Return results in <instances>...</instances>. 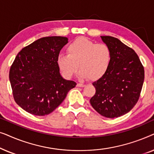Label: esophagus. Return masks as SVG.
<instances>
[{"label":"esophagus","instance_id":"esophagus-1","mask_svg":"<svg viewBox=\"0 0 154 154\" xmlns=\"http://www.w3.org/2000/svg\"><path fill=\"white\" fill-rule=\"evenodd\" d=\"M77 86L78 87H84V86H85V84H83V83H79L77 84Z\"/></svg>","mask_w":154,"mask_h":154}]
</instances>
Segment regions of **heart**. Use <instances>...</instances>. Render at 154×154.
Listing matches in <instances>:
<instances>
[{
    "mask_svg": "<svg viewBox=\"0 0 154 154\" xmlns=\"http://www.w3.org/2000/svg\"><path fill=\"white\" fill-rule=\"evenodd\" d=\"M66 52L67 54H59L57 64L67 79L77 72L79 66L80 76L96 81L106 74L112 60L111 51L106 44H96L84 37L71 42Z\"/></svg>",
    "mask_w": 154,
    "mask_h": 154,
    "instance_id": "1",
    "label": "heart"
}]
</instances>
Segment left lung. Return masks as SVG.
I'll return each mask as SVG.
<instances>
[{"label":"left lung","instance_id":"1","mask_svg":"<svg viewBox=\"0 0 154 154\" xmlns=\"http://www.w3.org/2000/svg\"><path fill=\"white\" fill-rule=\"evenodd\" d=\"M101 38L110 48L112 60L106 74L92 83L96 92L90 102L100 114L113 119L135 106L144 83V69L133 49L116 38Z\"/></svg>","mask_w":154,"mask_h":154}]
</instances>
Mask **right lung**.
I'll return each instance as SVG.
<instances>
[{"instance_id":"1","label":"right lung","mask_w":154,"mask_h":154,"mask_svg":"<svg viewBox=\"0 0 154 154\" xmlns=\"http://www.w3.org/2000/svg\"><path fill=\"white\" fill-rule=\"evenodd\" d=\"M67 43L66 37L41 38L16 56L10 69V82L14 101L26 112L49 114L76 85L63 79L57 64L60 50Z\"/></svg>"}]
</instances>
